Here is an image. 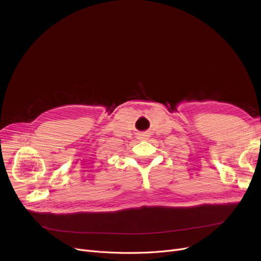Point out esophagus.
I'll list each match as a JSON object with an SVG mask.
<instances>
[{"label":"esophagus","instance_id":"esophagus-1","mask_svg":"<svg viewBox=\"0 0 261 261\" xmlns=\"http://www.w3.org/2000/svg\"><path fill=\"white\" fill-rule=\"evenodd\" d=\"M142 136H143V138L145 139V136H146V134H142Z\"/></svg>","mask_w":261,"mask_h":261}]
</instances>
